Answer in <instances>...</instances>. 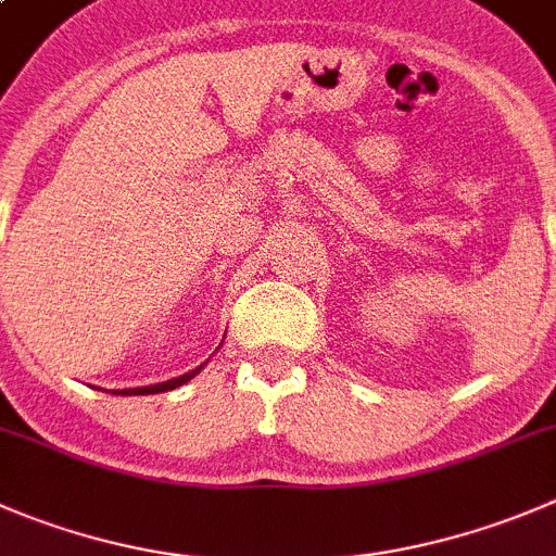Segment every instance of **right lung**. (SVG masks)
Segmentation results:
<instances>
[{
    "label": "right lung",
    "instance_id": "add662e5",
    "mask_svg": "<svg viewBox=\"0 0 556 556\" xmlns=\"http://www.w3.org/2000/svg\"><path fill=\"white\" fill-rule=\"evenodd\" d=\"M203 369V364L198 366V369L187 371V375H179L174 377V380H165V382H157V386H141V388H122V391H113V393H122V396H143V393H160V391H174V388L185 386V382H190L192 377L198 375V371Z\"/></svg>",
    "mask_w": 556,
    "mask_h": 556
}]
</instances>
